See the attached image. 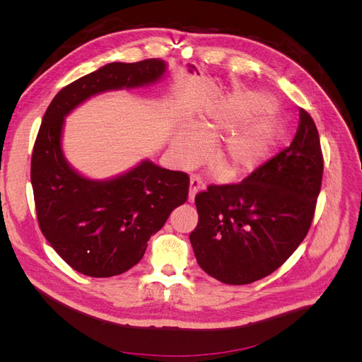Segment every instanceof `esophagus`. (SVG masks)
Listing matches in <instances>:
<instances>
[{
	"mask_svg": "<svg viewBox=\"0 0 362 362\" xmlns=\"http://www.w3.org/2000/svg\"><path fill=\"white\" fill-rule=\"evenodd\" d=\"M201 189H204L202 180L198 177V175H192V178H190V189H189V199L193 201L196 193H198Z\"/></svg>",
	"mask_w": 362,
	"mask_h": 362,
	"instance_id": "obj_1",
	"label": "esophagus"
}]
</instances>
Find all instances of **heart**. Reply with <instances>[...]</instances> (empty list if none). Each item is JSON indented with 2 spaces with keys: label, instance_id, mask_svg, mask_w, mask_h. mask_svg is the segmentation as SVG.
Segmentation results:
<instances>
[{
  "label": "heart",
  "instance_id": "b5f03b06",
  "mask_svg": "<svg viewBox=\"0 0 362 362\" xmlns=\"http://www.w3.org/2000/svg\"><path fill=\"white\" fill-rule=\"evenodd\" d=\"M269 98L246 93L233 98L223 108L199 116L193 124H182L173 137L172 149L181 166L190 168L201 163L218 136L250 122L237 133L217 141L211 164L223 180H238L257 170L264 163L279 136V124L270 110Z\"/></svg>",
  "mask_w": 362,
  "mask_h": 362
}]
</instances>
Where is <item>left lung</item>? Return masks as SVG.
I'll list each match as a JSON object with an SVG mask.
<instances>
[{
    "label": "left lung",
    "mask_w": 362,
    "mask_h": 362,
    "mask_svg": "<svg viewBox=\"0 0 362 362\" xmlns=\"http://www.w3.org/2000/svg\"><path fill=\"white\" fill-rule=\"evenodd\" d=\"M322 177L319 131L300 108L288 148L242 182L211 184L196 194L199 222L190 243L201 269L231 286L279 269L310 231Z\"/></svg>",
    "instance_id": "1"
}]
</instances>
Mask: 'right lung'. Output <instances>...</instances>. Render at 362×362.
Here are the masks:
<instances>
[{"label":"right lung","instance_id":"right-lung-1","mask_svg":"<svg viewBox=\"0 0 362 362\" xmlns=\"http://www.w3.org/2000/svg\"><path fill=\"white\" fill-rule=\"evenodd\" d=\"M166 63H108L54 96L43 115L31 156V185L42 234L68 264L92 278L127 272L144 257L148 240L187 201V173L141 161L108 181H93L64 160V116L90 96L160 80Z\"/></svg>","mask_w":362,"mask_h":362}]
</instances>
